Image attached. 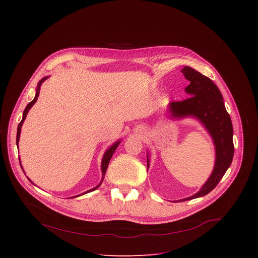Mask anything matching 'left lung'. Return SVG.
<instances>
[{
    "mask_svg": "<svg viewBox=\"0 0 258 258\" xmlns=\"http://www.w3.org/2000/svg\"><path fill=\"white\" fill-rule=\"evenodd\" d=\"M181 72L190 82L185 88V92L190 97L180 102L169 103L166 113L171 119L193 117L199 120L210 135L215 149L214 167L210 176L196 194L178 200L185 201L203 197L217 186L232 163L234 143L232 120L218 88L210 79L192 67L185 66ZM149 165V154H147V168Z\"/></svg>",
    "mask_w": 258,
    "mask_h": 258,
    "instance_id": "obj_1",
    "label": "left lung"
}]
</instances>
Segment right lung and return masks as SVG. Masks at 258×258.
Listing matches in <instances>:
<instances>
[{
  "mask_svg": "<svg viewBox=\"0 0 258 258\" xmlns=\"http://www.w3.org/2000/svg\"><path fill=\"white\" fill-rule=\"evenodd\" d=\"M49 79V77H45V78H43L39 83H38V86H36V90H35V96H34V99L30 102V103H28L27 104V106L25 107V109H24V111H23V115H22V119H21V121H20V123L18 124V127H17V136H16V145L18 146V143H19V138H20V133H21V127H22V124H23V122H24V120H25V118H26V115H27V113H28V111H29V109L33 106V104L36 102V100H38V97H39V95H40V90H41V86H42V84L46 81V80H48ZM120 140H118V141H116L112 146H110L109 148L105 151V153H104V155H103V158H102V162H101V171H102V179H101V181H100V183L98 186H96L95 188H93V189H91V190H88L87 192H85V193H83V194H81V195H77V196H73V197H70V198H75V197H79V196H82V195H84V194H87V193H90V192H92V191H95L96 189H98L100 186H101V183H102V181H103V179H104V176H105V173H106V170H107V167H108V164H109V161H110V159H111V157H112V155H113V153L115 152V150L117 149V147L119 146V144H120ZM19 161H20V159H19ZM20 166H21V161H20ZM21 168H22V166H21ZM22 170H23V168H22ZM29 179V178H28ZM30 180V179H29ZM31 181V180H30ZM32 182V181H31ZM33 183V182H32ZM34 185V183H33Z\"/></svg>",
  "mask_w": 258,
  "mask_h": 258,
  "instance_id": "add662e5",
  "label": "right lung"
}]
</instances>
